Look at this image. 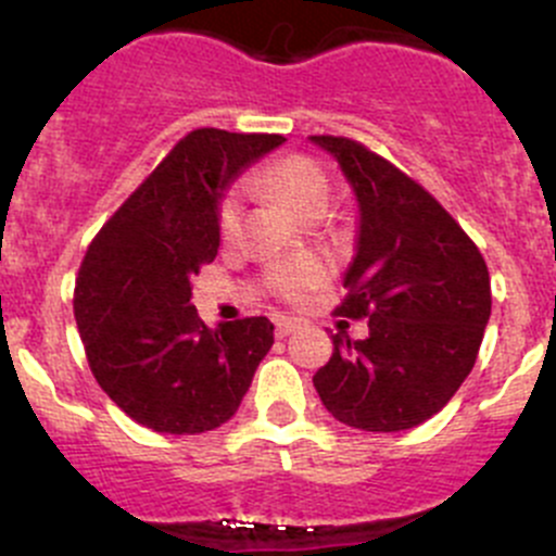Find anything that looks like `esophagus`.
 Instances as JSON below:
<instances>
[{"label": "esophagus", "instance_id": "1", "mask_svg": "<svg viewBox=\"0 0 556 556\" xmlns=\"http://www.w3.org/2000/svg\"><path fill=\"white\" fill-rule=\"evenodd\" d=\"M277 336H290L301 328V319L295 317H277Z\"/></svg>", "mask_w": 556, "mask_h": 556}]
</instances>
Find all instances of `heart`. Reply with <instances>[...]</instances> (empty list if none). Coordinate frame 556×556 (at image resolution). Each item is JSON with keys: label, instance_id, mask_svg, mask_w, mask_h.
Masks as SVG:
<instances>
[{"label": "heart", "instance_id": "b5f03b06", "mask_svg": "<svg viewBox=\"0 0 556 556\" xmlns=\"http://www.w3.org/2000/svg\"><path fill=\"white\" fill-rule=\"evenodd\" d=\"M261 182L268 193L277 195L295 215H304V212L317 210V206H328L330 201L328 174L309 155L293 153L282 155V159H274L271 164L263 166ZM239 220H242V206H239L237 193L223 195L220 206H217V228H220V237H237ZM266 277L268 285L279 295L295 299V295L317 288L328 277V266L319 257H295V261L271 263Z\"/></svg>", "mask_w": 556, "mask_h": 556}]
</instances>
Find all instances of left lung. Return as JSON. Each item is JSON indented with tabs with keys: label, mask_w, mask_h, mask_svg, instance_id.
Returning a JSON list of instances; mask_svg holds the SVG:
<instances>
[{
	"label": "left lung",
	"mask_w": 556,
	"mask_h": 556,
	"mask_svg": "<svg viewBox=\"0 0 556 556\" xmlns=\"http://www.w3.org/2000/svg\"><path fill=\"white\" fill-rule=\"evenodd\" d=\"M339 161L357 199L350 290L336 314L368 317V339L333 336L314 374L323 406L371 433L422 425L452 401L492 312L490 271L457 220L401 169L346 137H309Z\"/></svg>",
	"instance_id": "1"
}]
</instances>
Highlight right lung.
<instances>
[{"label": "right lung", "instance_id": "obj_1", "mask_svg": "<svg viewBox=\"0 0 556 556\" xmlns=\"http://www.w3.org/2000/svg\"><path fill=\"white\" fill-rule=\"evenodd\" d=\"M285 142L279 134L195 128L88 244L75 319L106 395L155 433L195 435L237 414L274 344L266 317L206 328L190 279L220 247L228 185Z\"/></svg>", "mask_w": 556, "mask_h": 556}]
</instances>
